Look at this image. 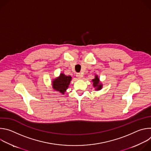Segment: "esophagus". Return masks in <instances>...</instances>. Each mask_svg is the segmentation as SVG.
Masks as SVG:
<instances>
[{"label": "esophagus", "instance_id": "obj_1", "mask_svg": "<svg viewBox=\"0 0 151 151\" xmlns=\"http://www.w3.org/2000/svg\"><path fill=\"white\" fill-rule=\"evenodd\" d=\"M76 77L78 78V79H81L82 77V75L81 73H78L76 74Z\"/></svg>", "mask_w": 151, "mask_h": 151}]
</instances>
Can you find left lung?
<instances>
[{"label": "left lung", "instance_id": "obj_1", "mask_svg": "<svg viewBox=\"0 0 151 151\" xmlns=\"http://www.w3.org/2000/svg\"><path fill=\"white\" fill-rule=\"evenodd\" d=\"M92 81L93 82V85H94V87L96 88V90H100L101 88L102 85L99 83L100 80H99V78L97 77V76H96L95 78H94V79H93Z\"/></svg>", "mask_w": 151, "mask_h": 151}]
</instances>
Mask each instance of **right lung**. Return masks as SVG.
<instances>
[{
  "mask_svg": "<svg viewBox=\"0 0 151 151\" xmlns=\"http://www.w3.org/2000/svg\"><path fill=\"white\" fill-rule=\"evenodd\" d=\"M71 76H66L63 73L60 74V76L53 81L52 82V87L53 88L58 91L62 94L66 91L68 89V86L71 81Z\"/></svg>",
  "mask_w": 151,
  "mask_h": 151,
  "instance_id": "1",
  "label": "right lung"
}]
</instances>
